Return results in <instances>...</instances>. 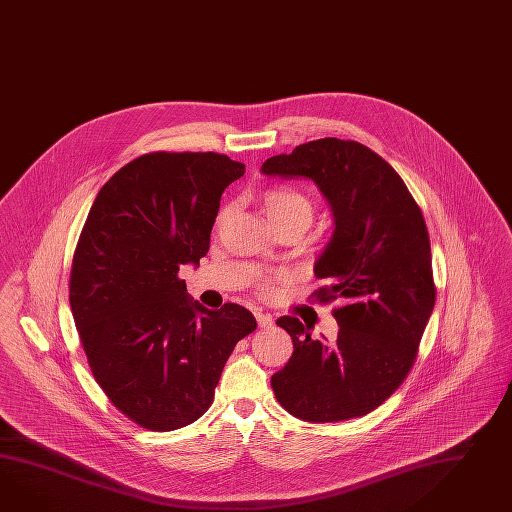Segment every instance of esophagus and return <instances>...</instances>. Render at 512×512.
Instances as JSON below:
<instances>
[{"mask_svg":"<svg viewBox=\"0 0 512 512\" xmlns=\"http://www.w3.org/2000/svg\"><path fill=\"white\" fill-rule=\"evenodd\" d=\"M255 318H257V324H259V327H272V325H274V318H272L270 314L255 312Z\"/></svg>","mask_w":512,"mask_h":512,"instance_id":"esophagus-1","label":"esophagus"}]
</instances>
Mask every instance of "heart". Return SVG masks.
<instances>
[{"label": "heart", "instance_id": "obj_1", "mask_svg": "<svg viewBox=\"0 0 512 512\" xmlns=\"http://www.w3.org/2000/svg\"><path fill=\"white\" fill-rule=\"evenodd\" d=\"M262 209L274 227L287 224H305L309 227L314 214L311 200L296 188L277 187L264 190Z\"/></svg>", "mask_w": 512, "mask_h": 512}]
</instances>
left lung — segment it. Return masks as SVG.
Wrapping results in <instances>:
<instances>
[{
  "label": "left lung",
  "mask_w": 512,
  "mask_h": 512,
  "mask_svg": "<svg viewBox=\"0 0 512 512\" xmlns=\"http://www.w3.org/2000/svg\"><path fill=\"white\" fill-rule=\"evenodd\" d=\"M261 172L311 179L333 212V235L314 262L325 285L312 298L340 300L335 342L314 340L281 316L294 342L272 375L275 398L305 422H340L377 409L409 374L435 307L431 244L420 207L375 151L320 138L270 157Z\"/></svg>",
  "instance_id": "left-lung-1"
}]
</instances>
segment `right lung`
Wrapping results in <instances>:
<instances>
[{
	"instance_id": "add662e5",
	"label": "right lung",
	"mask_w": 512,
	"mask_h": 512,
	"mask_svg": "<svg viewBox=\"0 0 512 512\" xmlns=\"http://www.w3.org/2000/svg\"><path fill=\"white\" fill-rule=\"evenodd\" d=\"M246 166L220 153L155 151L101 187L75 248L70 307L90 370L118 411L151 431L192 424L240 338L248 309L188 296L183 264L200 266L225 188Z\"/></svg>"
}]
</instances>
